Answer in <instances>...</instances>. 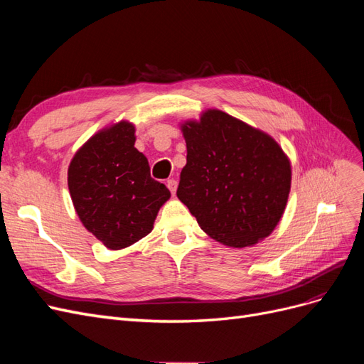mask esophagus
Instances as JSON below:
<instances>
[{
  "label": "esophagus",
  "instance_id": "34e87169",
  "mask_svg": "<svg viewBox=\"0 0 364 364\" xmlns=\"http://www.w3.org/2000/svg\"><path fill=\"white\" fill-rule=\"evenodd\" d=\"M167 186H168V190L171 191V194H174V193H176V188H178V182H176L174 179H170V181L167 182Z\"/></svg>",
  "mask_w": 364,
  "mask_h": 364
}]
</instances>
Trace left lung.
Wrapping results in <instances>:
<instances>
[{
  "label": "left lung",
  "mask_w": 364,
  "mask_h": 364,
  "mask_svg": "<svg viewBox=\"0 0 364 364\" xmlns=\"http://www.w3.org/2000/svg\"><path fill=\"white\" fill-rule=\"evenodd\" d=\"M181 130L186 164L176 194L199 226L238 249L269 237L291 186L290 159L278 142L218 109L185 121Z\"/></svg>",
  "instance_id": "left-lung-1"
}]
</instances>
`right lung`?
Segmentation results:
<instances>
[{"label":"right lung","mask_w":364,"mask_h":364,"mask_svg":"<svg viewBox=\"0 0 364 364\" xmlns=\"http://www.w3.org/2000/svg\"><path fill=\"white\" fill-rule=\"evenodd\" d=\"M129 121L98 130L75 151L68 167L71 200L83 226L111 250L129 247L151 232L170 199L151 179L147 158L135 149Z\"/></svg>","instance_id":"obj_1"}]
</instances>
